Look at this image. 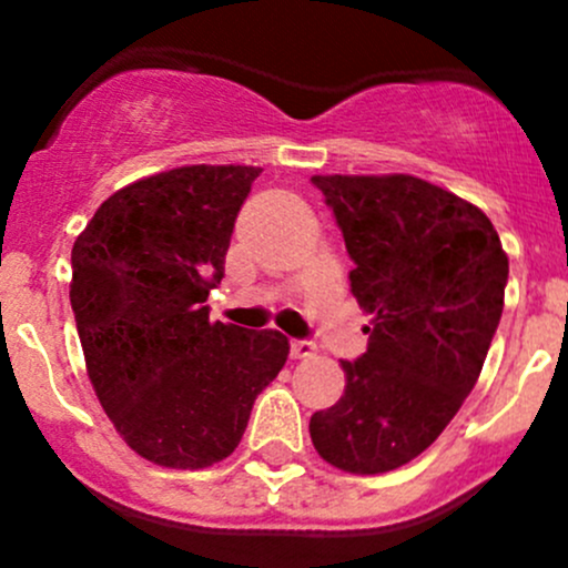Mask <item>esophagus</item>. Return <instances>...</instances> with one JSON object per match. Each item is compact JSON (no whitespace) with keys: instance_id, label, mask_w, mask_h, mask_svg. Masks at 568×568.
Returning a JSON list of instances; mask_svg holds the SVG:
<instances>
[{"instance_id":"1","label":"esophagus","mask_w":568,"mask_h":568,"mask_svg":"<svg viewBox=\"0 0 568 568\" xmlns=\"http://www.w3.org/2000/svg\"><path fill=\"white\" fill-rule=\"evenodd\" d=\"M316 354V346L311 341H291V357L294 359H307Z\"/></svg>"}]
</instances>
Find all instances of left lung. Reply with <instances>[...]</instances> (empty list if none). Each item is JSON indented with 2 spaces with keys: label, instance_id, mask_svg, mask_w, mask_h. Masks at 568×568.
Listing matches in <instances>:
<instances>
[{
  "label": "left lung",
  "instance_id": "8db88e82",
  "mask_svg": "<svg viewBox=\"0 0 568 568\" xmlns=\"http://www.w3.org/2000/svg\"><path fill=\"white\" fill-rule=\"evenodd\" d=\"M371 313L368 352L343 363L346 390L311 417L332 467L390 473L420 456L478 382L503 316L508 255L495 225L415 175H313Z\"/></svg>",
  "mask_w": 568,
  "mask_h": 568
}]
</instances>
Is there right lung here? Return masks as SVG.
<instances>
[{
  "instance_id": "1",
  "label": "right lung",
  "mask_w": 568,
  "mask_h": 568,
  "mask_svg": "<svg viewBox=\"0 0 568 568\" xmlns=\"http://www.w3.org/2000/svg\"><path fill=\"white\" fill-rule=\"evenodd\" d=\"M261 168L192 164L118 189L71 252V307L88 376L142 459L203 469L242 443L283 371L277 329L209 321L233 225Z\"/></svg>"
}]
</instances>
